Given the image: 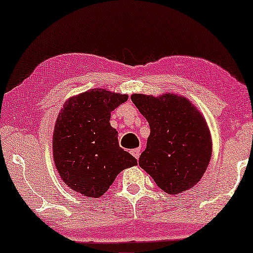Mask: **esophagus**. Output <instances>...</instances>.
I'll return each instance as SVG.
<instances>
[{
	"instance_id": "obj_1",
	"label": "esophagus",
	"mask_w": 253,
	"mask_h": 253,
	"mask_svg": "<svg viewBox=\"0 0 253 253\" xmlns=\"http://www.w3.org/2000/svg\"><path fill=\"white\" fill-rule=\"evenodd\" d=\"M131 154H132L136 159H138V158H139V155H140V150H139V148H134V150H131Z\"/></svg>"
}]
</instances>
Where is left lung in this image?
<instances>
[{
	"label": "left lung",
	"instance_id": "obj_1",
	"mask_svg": "<svg viewBox=\"0 0 253 253\" xmlns=\"http://www.w3.org/2000/svg\"><path fill=\"white\" fill-rule=\"evenodd\" d=\"M131 100L150 124L139 166L168 195L195 186L212 155V137L203 114L185 96L133 93Z\"/></svg>",
	"mask_w": 253,
	"mask_h": 253
}]
</instances>
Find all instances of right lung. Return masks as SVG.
<instances>
[{
	"instance_id": "obj_1",
	"label": "right lung",
	"mask_w": 253,
	"mask_h": 253,
	"mask_svg": "<svg viewBox=\"0 0 253 253\" xmlns=\"http://www.w3.org/2000/svg\"><path fill=\"white\" fill-rule=\"evenodd\" d=\"M129 95L91 88L64 102L53 132V157L67 186L87 198H99L124 169L137 160L119 145L110 113Z\"/></svg>"
}]
</instances>
